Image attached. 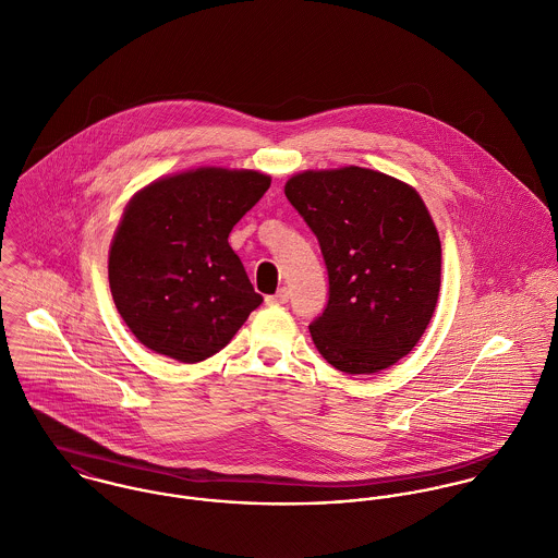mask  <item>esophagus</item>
<instances>
[{
  "label": "esophagus",
  "mask_w": 558,
  "mask_h": 558,
  "mask_svg": "<svg viewBox=\"0 0 558 558\" xmlns=\"http://www.w3.org/2000/svg\"><path fill=\"white\" fill-rule=\"evenodd\" d=\"M288 299H290L288 288H281V290H277V294L268 296V299H266V303H268V305H286V303H288Z\"/></svg>",
  "instance_id": "1"
}]
</instances>
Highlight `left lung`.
Segmentation results:
<instances>
[{
  "mask_svg": "<svg viewBox=\"0 0 558 558\" xmlns=\"http://www.w3.org/2000/svg\"><path fill=\"white\" fill-rule=\"evenodd\" d=\"M286 197L328 270V305L310 324L319 354L352 376L396 365L423 337L440 292L442 248L421 195L350 165L294 173Z\"/></svg>",
  "mask_w": 558,
  "mask_h": 558,
  "instance_id": "1",
  "label": "left lung"
}]
</instances>
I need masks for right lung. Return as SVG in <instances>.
<instances>
[{"label":"right lung","instance_id":"add662e5","mask_svg":"<svg viewBox=\"0 0 558 558\" xmlns=\"http://www.w3.org/2000/svg\"><path fill=\"white\" fill-rule=\"evenodd\" d=\"M268 186L255 169L197 167L131 197L109 246V288L146 348L206 361L262 305L228 239Z\"/></svg>","mask_w":558,"mask_h":558}]
</instances>
